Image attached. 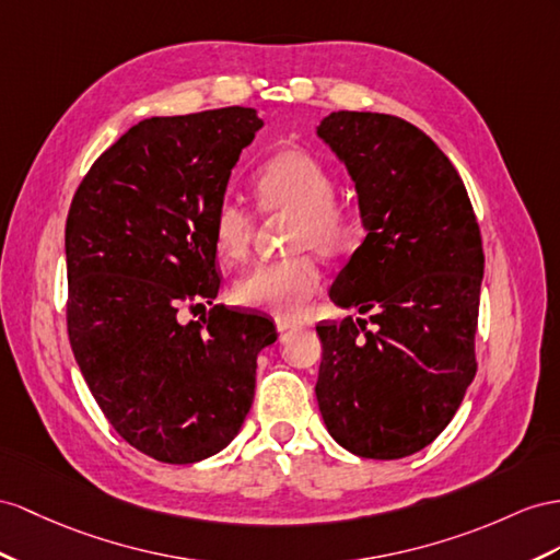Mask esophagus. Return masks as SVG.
<instances>
[{
	"label": "esophagus",
	"mask_w": 560,
	"mask_h": 560,
	"mask_svg": "<svg viewBox=\"0 0 560 560\" xmlns=\"http://www.w3.org/2000/svg\"><path fill=\"white\" fill-rule=\"evenodd\" d=\"M275 324H277V331H279V334L289 331V328H295V326H298V324H295L293 319H289V317H277Z\"/></svg>",
	"instance_id": "esophagus-1"
}]
</instances>
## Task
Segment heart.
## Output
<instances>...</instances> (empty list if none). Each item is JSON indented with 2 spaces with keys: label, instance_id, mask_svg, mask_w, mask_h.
I'll use <instances>...</instances> for the list:
<instances>
[{
  "label": "heart",
  "instance_id": "b5f03b06",
  "mask_svg": "<svg viewBox=\"0 0 560 560\" xmlns=\"http://www.w3.org/2000/svg\"><path fill=\"white\" fill-rule=\"evenodd\" d=\"M257 210L267 218L293 214L289 250L300 253L279 262L260 265L234 285V300L243 307L265 310L279 317L300 314L322 291L324 275L305 250L338 257L350 248L354 224L336 194L338 186L322 161L312 153L289 149L265 161L253 175ZM255 214L224 196L212 212V246L224 267L243 265L250 257Z\"/></svg>",
  "mask_w": 560,
  "mask_h": 560
}]
</instances>
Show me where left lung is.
<instances>
[{
  "mask_svg": "<svg viewBox=\"0 0 560 560\" xmlns=\"http://www.w3.org/2000/svg\"><path fill=\"white\" fill-rule=\"evenodd\" d=\"M317 135L348 165L366 229L328 295L369 319L317 324L314 393L340 447L402 458L447 428L476 378L480 226L456 167L411 122L338 110Z\"/></svg>",
  "mask_w": 560,
  "mask_h": 560,
  "instance_id": "left-lung-1",
  "label": "left lung"
}]
</instances>
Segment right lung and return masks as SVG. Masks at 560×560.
Here are the masks:
<instances>
[{
	"mask_svg": "<svg viewBox=\"0 0 560 560\" xmlns=\"http://www.w3.org/2000/svg\"><path fill=\"white\" fill-rule=\"evenodd\" d=\"M262 127L229 106L149 118L96 158L66 220V324L98 409L135 450L196 464L224 450L255 395L257 352L277 328L213 305L212 212Z\"/></svg>",
	"mask_w": 560,
	"mask_h": 560,
	"instance_id": "right-lung-1",
	"label": "right lung"
}]
</instances>
